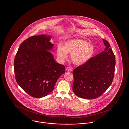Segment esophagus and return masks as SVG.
I'll list each match as a JSON object with an SVG mask.
<instances>
[{"label":"esophagus","mask_w":129,"mask_h":129,"mask_svg":"<svg viewBox=\"0 0 129 129\" xmlns=\"http://www.w3.org/2000/svg\"><path fill=\"white\" fill-rule=\"evenodd\" d=\"M66 71H67V72H72V69L71 67H68L66 68Z\"/></svg>","instance_id":"1"}]
</instances>
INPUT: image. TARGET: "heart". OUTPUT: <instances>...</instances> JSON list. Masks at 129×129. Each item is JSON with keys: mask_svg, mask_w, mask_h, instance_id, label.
<instances>
[{"mask_svg": "<svg viewBox=\"0 0 129 129\" xmlns=\"http://www.w3.org/2000/svg\"><path fill=\"white\" fill-rule=\"evenodd\" d=\"M56 53L58 58L62 61L67 58L68 53L71 54V59L74 64L82 65L92 58L95 48L93 44L86 40L73 39L66 41L64 46L58 44Z\"/></svg>", "mask_w": 129, "mask_h": 129, "instance_id": "obj_1", "label": "heart"}]
</instances>
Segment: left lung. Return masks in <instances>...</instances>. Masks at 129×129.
<instances>
[{"instance_id": "obj_1", "label": "left lung", "mask_w": 129, "mask_h": 129, "mask_svg": "<svg viewBox=\"0 0 129 129\" xmlns=\"http://www.w3.org/2000/svg\"><path fill=\"white\" fill-rule=\"evenodd\" d=\"M104 51L85 64L74 69L73 90L81 98L95 99L101 96L110 86L114 76L115 56L109 43L103 39Z\"/></svg>"}]
</instances>
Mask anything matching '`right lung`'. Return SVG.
<instances>
[{
	"instance_id": "1",
	"label": "right lung",
	"mask_w": 129,
	"mask_h": 129,
	"mask_svg": "<svg viewBox=\"0 0 129 129\" xmlns=\"http://www.w3.org/2000/svg\"><path fill=\"white\" fill-rule=\"evenodd\" d=\"M51 36H34L20 45L14 61L16 82L31 96L42 98L54 89L57 80L65 73L63 65L55 61Z\"/></svg>"
}]
</instances>
